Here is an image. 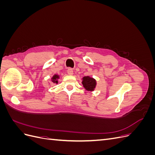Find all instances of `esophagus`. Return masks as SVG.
<instances>
[{
	"mask_svg": "<svg viewBox=\"0 0 155 155\" xmlns=\"http://www.w3.org/2000/svg\"><path fill=\"white\" fill-rule=\"evenodd\" d=\"M67 73L68 75H70V76H72V75L74 74V71L73 70L72 68H68V70H67Z\"/></svg>",
	"mask_w": 155,
	"mask_h": 155,
	"instance_id": "esophagus-1",
	"label": "esophagus"
}]
</instances>
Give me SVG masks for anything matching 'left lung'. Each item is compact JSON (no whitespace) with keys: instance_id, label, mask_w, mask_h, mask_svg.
Masks as SVG:
<instances>
[{"instance_id":"obj_1","label":"left lung","mask_w":155,"mask_h":155,"mask_svg":"<svg viewBox=\"0 0 155 155\" xmlns=\"http://www.w3.org/2000/svg\"><path fill=\"white\" fill-rule=\"evenodd\" d=\"M82 84L83 87L87 91L92 92L94 91L96 86V81L95 79L90 76H84L82 78Z\"/></svg>"}]
</instances>
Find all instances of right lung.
I'll list each match as a JSON object with an SVG mask.
<instances>
[{"label": "right lung", "instance_id": "obj_1", "mask_svg": "<svg viewBox=\"0 0 155 155\" xmlns=\"http://www.w3.org/2000/svg\"><path fill=\"white\" fill-rule=\"evenodd\" d=\"M59 79V76L58 74H54L53 77L51 78V81H52L54 83L58 84V79Z\"/></svg>", "mask_w": 155, "mask_h": 155}]
</instances>
